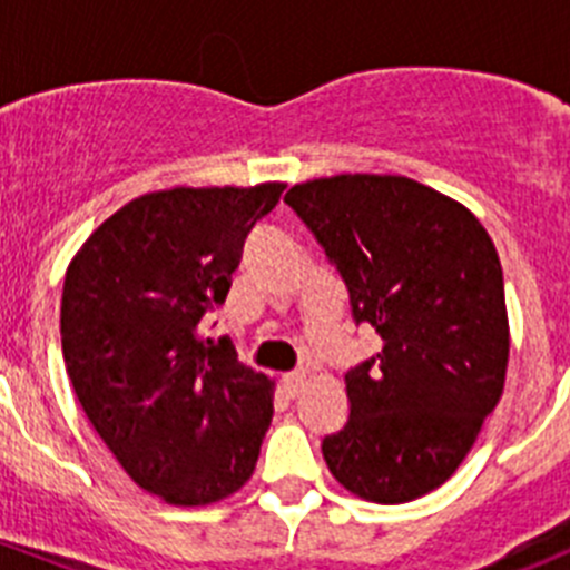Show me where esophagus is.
<instances>
[{
    "mask_svg": "<svg viewBox=\"0 0 570 570\" xmlns=\"http://www.w3.org/2000/svg\"><path fill=\"white\" fill-rule=\"evenodd\" d=\"M308 375L306 372H289V375L281 377V386H284L286 396H297L303 392V386H306Z\"/></svg>",
    "mask_w": 570,
    "mask_h": 570,
    "instance_id": "obj_1",
    "label": "esophagus"
}]
</instances>
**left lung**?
Wrapping results in <instances>:
<instances>
[{
    "label": "left lung",
    "mask_w": 570,
    "mask_h": 570,
    "mask_svg": "<svg viewBox=\"0 0 570 570\" xmlns=\"http://www.w3.org/2000/svg\"><path fill=\"white\" fill-rule=\"evenodd\" d=\"M336 264L355 322L383 347L344 375L350 419L325 435L355 497L402 504L444 485L504 392L510 325L482 223L407 176L342 174L284 195Z\"/></svg>",
    "instance_id": "left-lung-1"
}]
</instances>
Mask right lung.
I'll return each instance as SVG.
<instances>
[{
  "instance_id": "add662e5",
  "label": "right lung",
  "mask_w": 570,
  "mask_h": 570,
  "mask_svg": "<svg viewBox=\"0 0 570 570\" xmlns=\"http://www.w3.org/2000/svg\"><path fill=\"white\" fill-rule=\"evenodd\" d=\"M284 184L174 187L109 215L66 269L62 358L126 474L176 508L220 502L256 469L275 383L204 338L245 237Z\"/></svg>"
}]
</instances>
